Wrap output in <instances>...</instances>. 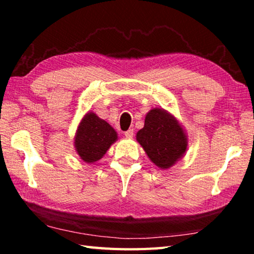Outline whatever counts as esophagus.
Instances as JSON below:
<instances>
[{
	"instance_id": "esophagus-1",
	"label": "esophagus",
	"mask_w": 254,
	"mask_h": 254,
	"mask_svg": "<svg viewBox=\"0 0 254 254\" xmlns=\"http://www.w3.org/2000/svg\"><path fill=\"white\" fill-rule=\"evenodd\" d=\"M133 134H134V132H133V128H130V130H127L126 133H124V135H126V137H127V139H132Z\"/></svg>"
}]
</instances>
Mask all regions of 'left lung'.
Returning a JSON list of instances; mask_svg holds the SVG:
<instances>
[{
	"label": "left lung",
	"mask_w": 254,
	"mask_h": 254,
	"mask_svg": "<svg viewBox=\"0 0 254 254\" xmlns=\"http://www.w3.org/2000/svg\"><path fill=\"white\" fill-rule=\"evenodd\" d=\"M135 137L150 161L163 170L174 167L188 149V135L179 120L159 107L145 114L144 127Z\"/></svg>",
	"instance_id": "left-lung-1"
}]
</instances>
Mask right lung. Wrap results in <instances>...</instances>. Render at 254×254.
Listing matches in <instances>:
<instances>
[{
  "label": "right lung",
  "mask_w": 254,
  "mask_h": 254,
  "mask_svg": "<svg viewBox=\"0 0 254 254\" xmlns=\"http://www.w3.org/2000/svg\"><path fill=\"white\" fill-rule=\"evenodd\" d=\"M119 139L118 132L105 120L89 111L77 126L74 147L79 158L86 163H94L104 157L111 145Z\"/></svg>",
  "instance_id": "right-lung-1"
}]
</instances>
